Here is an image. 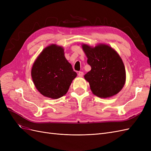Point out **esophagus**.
I'll return each instance as SVG.
<instances>
[{
	"label": "esophagus",
	"mask_w": 151,
	"mask_h": 151,
	"mask_svg": "<svg viewBox=\"0 0 151 151\" xmlns=\"http://www.w3.org/2000/svg\"><path fill=\"white\" fill-rule=\"evenodd\" d=\"M83 75H84V73H83V72H81V71L79 72V73H78V76H79V77H83Z\"/></svg>",
	"instance_id": "34e87169"
}]
</instances>
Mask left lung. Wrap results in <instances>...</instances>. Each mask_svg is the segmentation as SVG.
Masks as SVG:
<instances>
[{"instance_id":"obj_1","label":"left lung","mask_w":151,"mask_h":151,"mask_svg":"<svg viewBox=\"0 0 151 151\" xmlns=\"http://www.w3.org/2000/svg\"><path fill=\"white\" fill-rule=\"evenodd\" d=\"M82 48L91 70L84 75L92 93L101 98H110L122 89L126 81L124 63L118 53L104 43L94 47L87 44Z\"/></svg>"}]
</instances>
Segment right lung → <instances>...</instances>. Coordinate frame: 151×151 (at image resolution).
Instances as JSON below:
<instances>
[{"label":"right lung","instance_id":"add662e5","mask_svg":"<svg viewBox=\"0 0 151 151\" xmlns=\"http://www.w3.org/2000/svg\"><path fill=\"white\" fill-rule=\"evenodd\" d=\"M31 77L39 92L45 97L58 99L64 96L76 76L61 46L52 44L40 53L31 68Z\"/></svg>","mask_w":151,"mask_h":151}]
</instances>
